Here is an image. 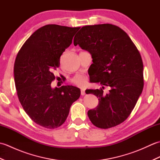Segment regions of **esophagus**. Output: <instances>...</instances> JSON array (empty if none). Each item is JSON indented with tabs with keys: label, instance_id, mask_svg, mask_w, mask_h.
<instances>
[{
	"label": "esophagus",
	"instance_id": "esophagus-1",
	"mask_svg": "<svg viewBox=\"0 0 160 160\" xmlns=\"http://www.w3.org/2000/svg\"><path fill=\"white\" fill-rule=\"evenodd\" d=\"M81 95H82V96H84V94H85V90L84 89H81Z\"/></svg>",
	"mask_w": 160,
	"mask_h": 160
}]
</instances>
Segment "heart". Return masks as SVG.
I'll return each mask as SVG.
<instances>
[{"label":"heart","mask_w":160,"mask_h":160,"mask_svg":"<svg viewBox=\"0 0 160 160\" xmlns=\"http://www.w3.org/2000/svg\"><path fill=\"white\" fill-rule=\"evenodd\" d=\"M71 82L78 87H84L87 84V77L82 74H76L71 79Z\"/></svg>","instance_id":"obj_1"}]
</instances>
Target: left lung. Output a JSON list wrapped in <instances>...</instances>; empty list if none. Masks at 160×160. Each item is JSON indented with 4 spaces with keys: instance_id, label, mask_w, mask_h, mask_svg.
<instances>
[{
    "instance_id": "1",
    "label": "left lung",
    "mask_w": 160,
    "mask_h": 160,
    "mask_svg": "<svg viewBox=\"0 0 160 160\" xmlns=\"http://www.w3.org/2000/svg\"><path fill=\"white\" fill-rule=\"evenodd\" d=\"M76 35L74 45L88 51L93 58L91 82L102 86L86 91L99 100L88 116L98 128L115 127L128 118L143 90L140 53L127 33L112 24L84 26ZM104 86L110 87L107 94Z\"/></svg>"
}]
</instances>
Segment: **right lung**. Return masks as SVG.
<instances>
[{
    "mask_svg": "<svg viewBox=\"0 0 160 160\" xmlns=\"http://www.w3.org/2000/svg\"><path fill=\"white\" fill-rule=\"evenodd\" d=\"M80 28L43 26L26 40L16 58L13 73L18 100L29 117L46 128L60 127L80 96L76 87H51L60 56Z\"/></svg>",
    "mask_w": 160,
    "mask_h": 160,
    "instance_id": "obj_1",
    "label": "right lung"
}]
</instances>
